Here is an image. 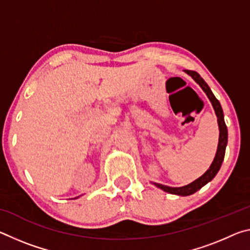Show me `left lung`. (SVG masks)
Instances as JSON below:
<instances>
[{
    "label": "left lung",
    "instance_id": "1",
    "mask_svg": "<svg viewBox=\"0 0 250 250\" xmlns=\"http://www.w3.org/2000/svg\"><path fill=\"white\" fill-rule=\"evenodd\" d=\"M185 73H188L198 84H200L202 89L205 91V94L207 95V97H208L211 104H213L215 113H216L217 116V121H218V126H219V141H218L216 155H215V159L213 161V163H211V166L209 167L208 170L204 173V174H203L201 177H198L197 180L192 182L191 184L185 185L183 188H170V186L154 183L158 188H162L163 191L171 194H175V195H181V196H188V195H191V194H194L196 191H198V189L202 188L205 184L208 183L209 181L214 179L215 175L217 174V172L222 167L224 156H225L226 146H227V126L225 125V121H224V113H223L221 104H219V101L216 99V97H215L213 92H211L208 84L204 82V79H203L201 76L196 73V71L185 70Z\"/></svg>",
    "mask_w": 250,
    "mask_h": 250
}]
</instances>
